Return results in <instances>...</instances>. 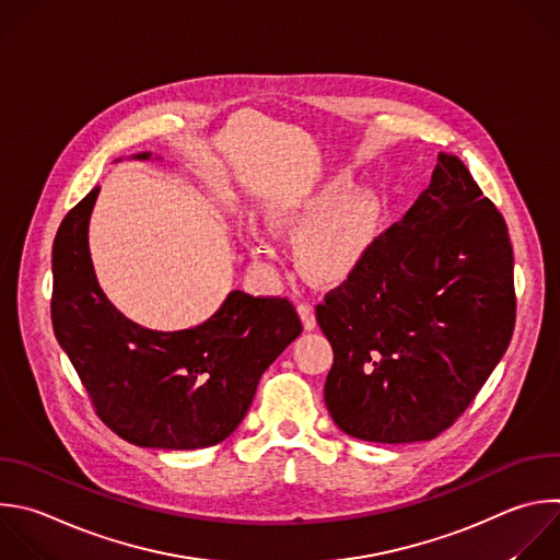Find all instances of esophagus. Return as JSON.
<instances>
[{
	"label": "esophagus",
	"instance_id": "34e87169",
	"mask_svg": "<svg viewBox=\"0 0 560 560\" xmlns=\"http://www.w3.org/2000/svg\"><path fill=\"white\" fill-rule=\"evenodd\" d=\"M296 310H299V316H301V320H303V327H305V329H314V325H316L314 305H312L310 301H301V303L296 305Z\"/></svg>",
	"mask_w": 560,
	"mask_h": 560
}]
</instances>
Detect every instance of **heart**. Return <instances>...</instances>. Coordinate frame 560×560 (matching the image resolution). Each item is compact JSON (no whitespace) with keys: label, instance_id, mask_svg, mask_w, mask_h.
<instances>
[{"label":"heart","instance_id":"heart-1","mask_svg":"<svg viewBox=\"0 0 560 560\" xmlns=\"http://www.w3.org/2000/svg\"><path fill=\"white\" fill-rule=\"evenodd\" d=\"M342 189V184H329L294 209L272 215L277 231L299 237L296 255L301 266L325 281L349 272L376 226V198L369 191H355L340 200ZM246 237L257 259H275V242L264 231L250 226Z\"/></svg>","mask_w":560,"mask_h":560}]
</instances>
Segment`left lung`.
I'll return each mask as SVG.
<instances>
[{"mask_svg": "<svg viewBox=\"0 0 560 560\" xmlns=\"http://www.w3.org/2000/svg\"><path fill=\"white\" fill-rule=\"evenodd\" d=\"M514 318L505 220L466 164L440 153L429 189L316 305L334 349L331 420L364 442L438 438L486 385Z\"/></svg>", "mask_w": 560, "mask_h": 560, "instance_id": "8db88e82", "label": "left lung"}]
</instances>
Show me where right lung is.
<instances>
[{
	"label": "right lung",
	"mask_w": 560,
	"mask_h": 560,
	"mask_svg": "<svg viewBox=\"0 0 560 560\" xmlns=\"http://www.w3.org/2000/svg\"><path fill=\"white\" fill-rule=\"evenodd\" d=\"M151 153H138L149 158ZM101 186L66 215L52 246V327L118 438L147 448L194 451L224 442L248 413L259 378L301 334L285 296L233 290L207 323L153 331L122 316L98 288L88 224Z\"/></svg>",
	"instance_id": "1"
}]
</instances>
